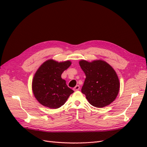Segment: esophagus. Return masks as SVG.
Returning a JSON list of instances; mask_svg holds the SVG:
<instances>
[{"instance_id": "34e87169", "label": "esophagus", "mask_w": 147, "mask_h": 147, "mask_svg": "<svg viewBox=\"0 0 147 147\" xmlns=\"http://www.w3.org/2000/svg\"><path fill=\"white\" fill-rule=\"evenodd\" d=\"M80 90V86H79V85H77L76 86H75V87L74 88V90L75 91H78V90Z\"/></svg>"}]
</instances>
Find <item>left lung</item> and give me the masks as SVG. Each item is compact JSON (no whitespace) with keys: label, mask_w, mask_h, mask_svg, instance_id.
Listing matches in <instances>:
<instances>
[{"label":"left lung","mask_w":147,"mask_h":147,"mask_svg":"<svg viewBox=\"0 0 147 147\" xmlns=\"http://www.w3.org/2000/svg\"><path fill=\"white\" fill-rule=\"evenodd\" d=\"M79 64L86 75L82 92L89 103L102 108L113 102L118 94L120 84L112 67L102 60H81Z\"/></svg>","instance_id":"left-lung-1"}]
</instances>
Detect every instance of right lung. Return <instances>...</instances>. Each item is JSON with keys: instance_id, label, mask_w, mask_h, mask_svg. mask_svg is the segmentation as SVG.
I'll return each instance as SVG.
<instances>
[{"instance_id": "add662e5", "label": "right lung", "mask_w": 147, "mask_h": 147, "mask_svg": "<svg viewBox=\"0 0 147 147\" xmlns=\"http://www.w3.org/2000/svg\"><path fill=\"white\" fill-rule=\"evenodd\" d=\"M71 65L70 61L58 63L49 59L35 72L32 80L33 94L40 104L52 109L63 105L74 91L66 84L61 75Z\"/></svg>"}]
</instances>
